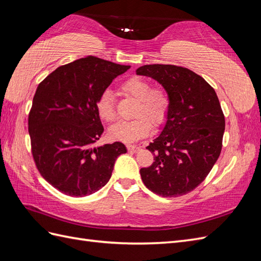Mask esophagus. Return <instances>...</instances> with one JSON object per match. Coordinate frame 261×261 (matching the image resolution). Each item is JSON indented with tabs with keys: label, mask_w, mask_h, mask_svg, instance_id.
Here are the masks:
<instances>
[{
	"label": "esophagus",
	"mask_w": 261,
	"mask_h": 261,
	"mask_svg": "<svg viewBox=\"0 0 261 261\" xmlns=\"http://www.w3.org/2000/svg\"><path fill=\"white\" fill-rule=\"evenodd\" d=\"M127 149L129 150V151H132V152H138L139 150H140L139 147L134 146V145H127Z\"/></svg>",
	"instance_id": "34e87169"
}]
</instances>
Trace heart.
<instances>
[{"mask_svg":"<svg viewBox=\"0 0 261 261\" xmlns=\"http://www.w3.org/2000/svg\"><path fill=\"white\" fill-rule=\"evenodd\" d=\"M120 90L137 101L134 111V116L137 117L133 121L118 122L109 129V135L112 139L133 143L147 136L151 125L160 126L167 120L169 111V98L162 89L152 88L150 83L144 78L134 76L124 82ZM97 111L102 120L111 123L115 121L116 111L114 107V98L111 90L102 92L98 102Z\"/></svg>","mask_w":261,"mask_h":261,"instance_id":"b5f03b06","label":"heart"}]
</instances>
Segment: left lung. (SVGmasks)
<instances>
[{
    "mask_svg": "<svg viewBox=\"0 0 261 261\" xmlns=\"http://www.w3.org/2000/svg\"><path fill=\"white\" fill-rule=\"evenodd\" d=\"M136 74L159 83L170 103L160 135L147 147L154 162L140 169L141 179L159 196H183L207 177L222 149L225 121L218 96L185 67L144 65Z\"/></svg>",
    "mask_w": 261,
    "mask_h": 261,
    "instance_id": "left-lung-1",
    "label": "left lung"
}]
</instances>
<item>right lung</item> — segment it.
<instances>
[{"instance_id": "1", "label": "right lung", "mask_w": 261, "mask_h": 261, "mask_svg": "<svg viewBox=\"0 0 261 261\" xmlns=\"http://www.w3.org/2000/svg\"><path fill=\"white\" fill-rule=\"evenodd\" d=\"M129 67L89 55L58 67L39 84L28 117L31 150L42 177L61 193L98 192L111 178L117 156L127 151L120 141L93 145L105 130L97 102Z\"/></svg>"}]
</instances>
